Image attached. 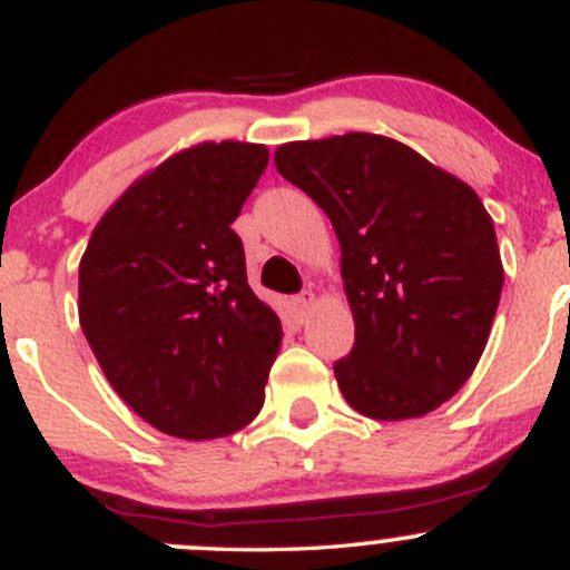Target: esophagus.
<instances>
[{"label": "esophagus", "instance_id": "obj_1", "mask_svg": "<svg viewBox=\"0 0 570 570\" xmlns=\"http://www.w3.org/2000/svg\"><path fill=\"white\" fill-rule=\"evenodd\" d=\"M294 305H297V313L299 316H307V313L313 311V305H316V294H313L311 289H305V292H299L297 297H294Z\"/></svg>", "mask_w": 570, "mask_h": 570}]
</instances>
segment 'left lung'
<instances>
[{
	"label": "left lung",
	"mask_w": 570,
	"mask_h": 570,
	"mask_svg": "<svg viewBox=\"0 0 570 570\" xmlns=\"http://www.w3.org/2000/svg\"><path fill=\"white\" fill-rule=\"evenodd\" d=\"M284 179L340 240L356 340L335 362L345 402L375 421L436 410L472 377L499 311L503 265L480 195L377 134L289 141Z\"/></svg>",
	"instance_id": "left-lung-1"
}]
</instances>
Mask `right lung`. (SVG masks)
I'll return each mask as SVG.
<instances>
[{
    "mask_svg": "<svg viewBox=\"0 0 570 570\" xmlns=\"http://www.w3.org/2000/svg\"><path fill=\"white\" fill-rule=\"evenodd\" d=\"M265 144L203 141L147 171L98 219L80 259V326L149 426L217 440L257 417L281 322L246 281L233 230Z\"/></svg>",
    "mask_w": 570,
    "mask_h": 570,
    "instance_id": "obj_1",
    "label": "right lung"
}]
</instances>
